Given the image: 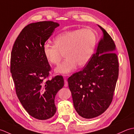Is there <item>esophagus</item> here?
Returning a JSON list of instances; mask_svg holds the SVG:
<instances>
[{"label":"esophagus","instance_id":"esophagus-1","mask_svg":"<svg viewBox=\"0 0 134 134\" xmlns=\"http://www.w3.org/2000/svg\"><path fill=\"white\" fill-rule=\"evenodd\" d=\"M64 82H65V84H64V86L65 87H68V81L66 80H65H65H64Z\"/></svg>","mask_w":134,"mask_h":134}]
</instances>
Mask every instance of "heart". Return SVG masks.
I'll list each match as a JSON object with an SVG mask.
<instances>
[{
    "instance_id": "obj_1",
    "label": "heart",
    "mask_w": 134,
    "mask_h": 134,
    "mask_svg": "<svg viewBox=\"0 0 134 134\" xmlns=\"http://www.w3.org/2000/svg\"><path fill=\"white\" fill-rule=\"evenodd\" d=\"M96 35L90 29H77L62 32L54 39V45L45 43L43 54L49 63L58 65L64 56V61L57 67L55 72L68 74L76 66L87 65L94 52Z\"/></svg>"
}]
</instances>
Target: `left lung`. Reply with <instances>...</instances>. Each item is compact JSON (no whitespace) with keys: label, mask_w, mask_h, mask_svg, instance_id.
Instances as JSON below:
<instances>
[{"label":"left lung","mask_w":134,"mask_h":134,"mask_svg":"<svg viewBox=\"0 0 134 134\" xmlns=\"http://www.w3.org/2000/svg\"><path fill=\"white\" fill-rule=\"evenodd\" d=\"M98 26L103 36L96 52L82 70L68 79L75 110L88 119L100 115L110 106L119 76L116 45L108 32Z\"/></svg>","instance_id":"obj_1"}]
</instances>
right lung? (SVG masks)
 <instances>
[{"label":"right lung","mask_w":134,"mask_h":134,"mask_svg":"<svg viewBox=\"0 0 134 134\" xmlns=\"http://www.w3.org/2000/svg\"><path fill=\"white\" fill-rule=\"evenodd\" d=\"M59 25L53 21L29 24L15 40L11 54L10 72L18 99L29 115L41 120L55 114V97L64 85L62 76L47 79L51 67L43 52Z\"/></svg>","instance_id":"add662e5"}]
</instances>
